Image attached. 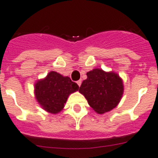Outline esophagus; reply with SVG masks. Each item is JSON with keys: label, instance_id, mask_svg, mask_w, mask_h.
<instances>
[{"label": "esophagus", "instance_id": "esophagus-1", "mask_svg": "<svg viewBox=\"0 0 158 158\" xmlns=\"http://www.w3.org/2000/svg\"><path fill=\"white\" fill-rule=\"evenodd\" d=\"M81 83H82L81 80H78V81H77V84H78L79 87H80V85H81Z\"/></svg>", "mask_w": 158, "mask_h": 158}]
</instances>
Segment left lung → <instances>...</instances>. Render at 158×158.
I'll use <instances>...</instances> for the list:
<instances>
[{
	"instance_id": "1",
	"label": "left lung",
	"mask_w": 158,
	"mask_h": 158,
	"mask_svg": "<svg viewBox=\"0 0 158 158\" xmlns=\"http://www.w3.org/2000/svg\"><path fill=\"white\" fill-rule=\"evenodd\" d=\"M87 76L79 91L94 111L104 114L116 108L124 92L121 78L116 73L106 72L99 68L87 72Z\"/></svg>"
}]
</instances>
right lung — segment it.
Instances as JSON below:
<instances>
[{"label": "right lung", "mask_w": 158, "mask_h": 158, "mask_svg": "<svg viewBox=\"0 0 158 158\" xmlns=\"http://www.w3.org/2000/svg\"><path fill=\"white\" fill-rule=\"evenodd\" d=\"M79 90V86L67 76L50 71L34 85V95L41 107L50 113L61 112L70 94Z\"/></svg>", "instance_id": "right-lung-1"}]
</instances>
